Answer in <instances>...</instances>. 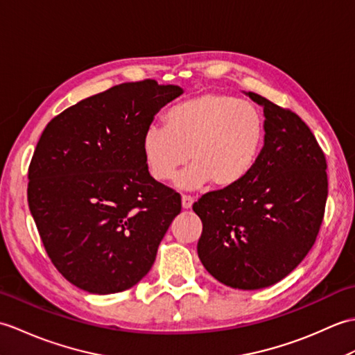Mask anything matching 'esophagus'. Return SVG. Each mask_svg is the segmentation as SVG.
I'll list each match as a JSON object with an SVG mask.
<instances>
[{
	"label": "esophagus",
	"mask_w": 355,
	"mask_h": 355,
	"mask_svg": "<svg viewBox=\"0 0 355 355\" xmlns=\"http://www.w3.org/2000/svg\"><path fill=\"white\" fill-rule=\"evenodd\" d=\"M193 203H194V198H191V196H188V194H182V208L184 209L191 208Z\"/></svg>",
	"instance_id": "esophagus-1"
}]
</instances>
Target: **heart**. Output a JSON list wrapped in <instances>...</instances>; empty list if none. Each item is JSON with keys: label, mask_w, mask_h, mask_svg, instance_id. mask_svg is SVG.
Returning <instances> with one entry per match:
<instances>
[{"label": "heart", "mask_w": 355, "mask_h": 355, "mask_svg": "<svg viewBox=\"0 0 355 355\" xmlns=\"http://www.w3.org/2000/svg\"><path fill=\"white\" fill-rule=\"evenodd\" d=\"M162 125L147 128L141 150L148 175L168 180L188 161L178 185L231 188L254 170L266 141V120L257 106L232 94L207 91L168 107Z\"/></svg>", "instance_id": "b5f03b06"}]
</instances>
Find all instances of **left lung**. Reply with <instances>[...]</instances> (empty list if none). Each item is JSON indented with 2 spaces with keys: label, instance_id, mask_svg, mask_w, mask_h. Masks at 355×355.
<instances>
[{
  "label": "left lung",
  "instance_id": "obj_1",
  "mask_svg": "<svg viewBox=\"0 0 355 355\" xmlns=\"http://www.w3.org/2000/svg\"><path fill=\"white\" fill-rule=\"evenodd\" d=\"M264 107L266 141L240 184L203 194L202 264L222 284L258 290L277 284L313 248L325 214L327 159L301 116L255 92Z\"/></svg>",
  "mask_w": 355,
  "mask_h": 355
}]
</instances>
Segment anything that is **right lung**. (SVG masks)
<instances>
[{"label": "right lung", "mask_w": 355, "mask_h": 355, "mask_svg": "<svg viewBox=\"0 0 355 355\" xmlns=\"http://www.w3.org/2000/svg\"><path fill=\"white\" fill-rule=\"evenodd\" d=\"M153 78L112 86L46 124L28 167L27 199L46 255L71 284L118 293L143 279L182 205L148 175L141 139L182 94Z\"/></svg>", "instance_id": "add662e5"}]
</instances>
